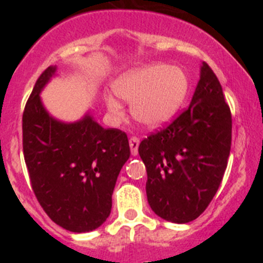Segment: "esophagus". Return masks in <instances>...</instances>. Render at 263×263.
I'll list each match as a JSON object with an SVG mask.
<instances>
[{
    "instance_id": "obj_1",
    "label": "esophagus",
    "mask_w": 263,
    "mask_h": 263,
    "mask_svg": "<svg viewBox=\"0 0 263 263\" xmlns=\"http://www.w3.org/2000/svg\"><path fill=\"white\" fill-rule=\"evenodd\" d=\"M139 145H140V140L137 137H131L129 139V147H131V154L134 156H136L139 154Z\"/></svg>"
}]
</instances>
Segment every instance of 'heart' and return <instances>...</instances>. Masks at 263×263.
Segmentation results:
<instances>
[{
  "mask_svg": "<svg viewBox=\"0 0 263 263\" xmlns=\"http://www.w3.org/2000/svg\"><path fill=\"white\" fill-rule=\"evenodd\" d=\"M117 97L131 103L134 118L147 128H160L181 110L190 90L184 71L166 63H153L128 71L113 85ZM107 108L119 117L122 105L116 98H107Z\"/></svg>",
  "mask_w": 263,
  "mask_h": 263,
  "instance_id": "heart-1",
  "label": "heart"
}]
</instances>
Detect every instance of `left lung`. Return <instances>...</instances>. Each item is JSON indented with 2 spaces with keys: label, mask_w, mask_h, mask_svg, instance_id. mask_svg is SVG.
Masks as SVG:
<instances>
[{
  "label": "left lung",
  "mask_w": 263,
  "mask_h": 263,
  "mask_svg": "<svg viewBox=\"0 0 263 263\" xmlns=\"http://www.w3.org/2000/svg\"><path fill=\"white\" fill-rule=\"evenodd\" d=\"M230 145L229 105L216 75L203 62L188 109L139 146L151 210L177 224L197 219L222 181Z\"/></svg>",
  "instance_id": "obj_1"
}]
</instances>
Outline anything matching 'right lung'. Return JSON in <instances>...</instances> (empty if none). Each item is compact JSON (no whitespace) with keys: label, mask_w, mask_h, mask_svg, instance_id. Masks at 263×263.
Wrapping results in <instances>:
<instances>
[{"label":"right lung","mask_w":263,"mask_h":263,"mask_svg":"<svg viewBox=\"0 0 263 263\" xmlns=\"http://www.w3.org/2000/svg\"><path fill=\"white\" fill-rule=\"evenodd\" d=\"M55 70L50 66L39 76L26 102L24 159L50 219L70 232H91L110 214L117 177L131 154L128 139L121 129L103 128L90 113L71 123L53 118L39 94Z\"/></svg>","instance_id":"obj_1"}]
</instances>
